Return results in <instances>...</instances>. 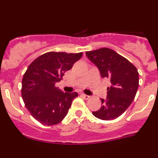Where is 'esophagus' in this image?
I'll list each match as a JSON object with an SVG mask.
<instances>
[{
    "label": "esophagus",
    "mask_w": 158,
    "mask_h": 158,
    "mask_svg": "<svg viewBox=\"0 0 158 158\" xmlns=\"http://www.w3.org/2000/svg\"><path fill=\"white\" fill-rule=\"evenodd\" d=\"M80 96L82 98H84L85 99H90V96H88V95H86V94H80Z\"/></svg>",
    "instance_id": "34e87169"
}]
</instances>
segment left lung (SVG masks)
Returning a JSON list of instances; mask_svg holds the SVG:
<instances>
[{"instance_id": "1", "label": "left lung", "mask_w": 158, "mask_h": 158, "mask_svg": "<svg viewBox=\"0 0 158 158\" xmlns=\"http://www.w3.org/2000/svg\"><path fill=\"white\" fill-rule=\"evenodd\" d=\"M99 69L101 77L110 79L107 97L101 99L102 107L93 114L102 120H112L126 111L135 99L139 86V73L128 59L109 48L85 52Z\"/></svg>"}]
</instances>
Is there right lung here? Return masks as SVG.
<instances>
[{
    "instance_id": "obj_1",
    "label": "right lung",
    "mask_w": 158,
    "mask_h": 158,
    "mask_svg": "<svg viewBox=\"0 0 158 158\" xmlns=\"http://www.w3.org/2000/svg\"><path fill=\"white\" fill-rule=\"evenodd\" d=\"M82 52H48L29 65L22 79L21 94L27 109L41 124L53 126L68 114L77 92L64 93L55 86Z\"/></svg>"
}]
</instances>
